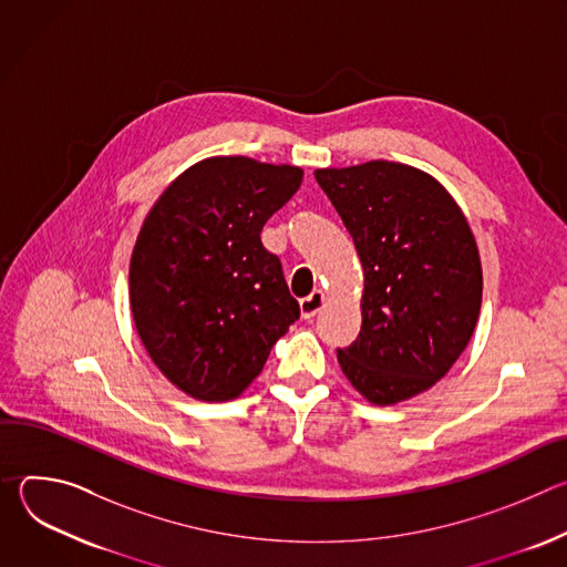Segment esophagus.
Wrapping results in <instances>:
<instances>
[{
    "label": "esophagus",
    "instance_id": "esophagus-1",
    "mask_svg": "<svg viewBox=\"0 0 567 567\" xmlns=\"http://www.w3.org/2000/svg\"><path fill=\"white\" fill-rule=\"evenodd\" d=\"M322 307H326V293H322L320 289H316V291H311L307 298L300 300V316H302L305 320H309V318H313Z\"/></svg>",
    "mask_w": 567,
    "mask_h": 567
}]
</instances>
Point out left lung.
<instances>
[{"instance_id":"1","label":"left lung","mask_w":567,"mask_h":567,"mask_svg":"<svg viewBox=\"0 0 567 567\" xmlns=\"http://www.w3.org/2000/svg\"><path fill=\"white\" fill-rule=\"evenodd\" d=\"M354 239L363 267L361 332L339 350L352 388L392 406L433 388L468 346L482 305L471 226L429 173L365 161L313 171Z\"/></svg>"}]
</instances>
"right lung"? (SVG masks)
I'll return each mask as SVG.
<instances>
[{
  "label": "right lung",
  "instance_id": "1",
  "mask_svg": "<svg viewBox=\"0 0 567 567\" xmlns=\"http://www.w3.org/2000/svg\"><path fill=\"white\" fill-rule=\"evenodd\" d=\"M300 182L296 166L208 156L143 219L130 260L134 328L152 363L193 399L239 396L300 316L260 239Z\"/></svg>",
  "mask_w": 567,
  "mask_h": 567
}]
</instances>
